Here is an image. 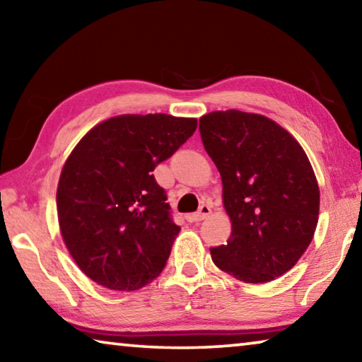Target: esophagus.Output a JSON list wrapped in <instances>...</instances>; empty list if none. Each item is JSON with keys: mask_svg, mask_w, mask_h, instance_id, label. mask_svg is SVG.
Segmentation results:
<instances>
[{"mask_svg": "<svg viewBox=\"0 0 362 362\" xmlns=\"http://www.w3.org/2000/svg\"><path fill=\"white\" fill-rule=\"evenodd\" d=\"M211 214V206L209 204H203L199 207L198 212H193V214H188L187 220L188 222H201V220H204L206 217H209Z\"/></svg>", "mask_w": 362, "mask_h": 362, "instance_id": "obj_1", "label": "esophagus"}]
</instances>
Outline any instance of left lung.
<instances>
[{
    "label": "left lung",
    "instance_id": "obj_1",
    "mask_svg": "<svg viewBox=\"0 0 362 362\" xmlns=\"http://www.w3.org/2000/svg\"><path fill=\"white\" fill-rule=\"evenodd\" d=\"M201 140L223 183L231 218L216 265L244 283H268L296 265L313 240L320 188L305 151L267 116L240 110L199 119Z\"/></svg>",
    "mask_w": 362,
    "mask_h": 362
}]
</instances>
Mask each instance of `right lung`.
Segmentation results:
<instances>
[{
  "mask_svg": "<svg viewBox=\"0 0 362 362\" xmlns=\"http://www.w3.org/2000/svg\"><path fill=\"white\" fill-rule=\"evenodd\" d=\"M198 126L170 115H121L97 124L71 151L57 188L66 249L86 276L112 291L155 279L180 226L153 170Z\"/></svg>",
  "mask_w": 362,
  "mask_h": 362,
  "instance_id": "obj_1",
  "label": "right lung"
}]
</instances>
